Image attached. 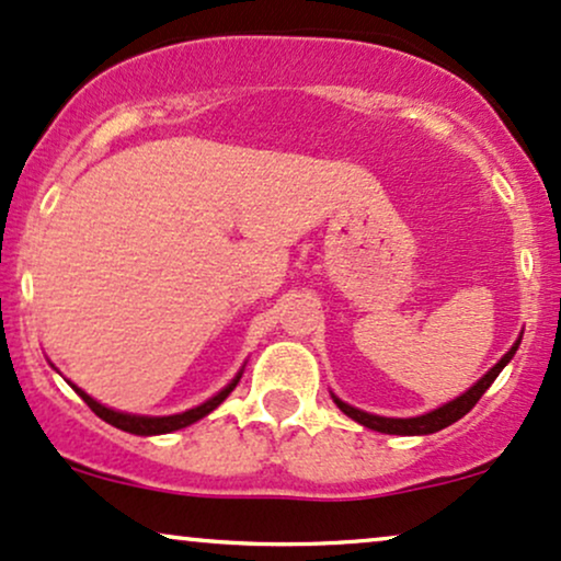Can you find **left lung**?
Returning a JSON list of instances; mask_svg holds the SVG:
<instances>
[{"label":"left lung","mask_w":561,"mask_h":561,"mask_svg":"<svg viewBox=\"0 0 561 561\" xmlns=\"http://www.w3.org/2000/svg\"><path fill=\"white\" fill-rule=\"evenodd\" d=\"M517 346H519V341L510 348V352L504 354L502 359L496 362V365L491 367L489 373L483 375V378L478 380L476 386L470 388V391H465L462 397H457L454 401H449V404L438 407V410H433V412H427V414H420V417H380V414L362 412V410H357V407H352V404H346V401H341L339 397H333V401H335V404H339V410L344 412L346 417L357 420L359 425L370 427V431L388 433V436H427V433L444 431V427H449L451 423H457V420H462L465 414L478 404L480 397H483V393L489 391V386L499 378V373L504 370L506 362L515 357Z\"/></svg>","instance_id":"8db88e82"}]
</instances>
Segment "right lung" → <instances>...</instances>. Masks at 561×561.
Wrapping results in <instances>:
<instances>
[{
  "label": "right lung",
  "instance_id": "obj_1",
  "mask_svg": "<svg viewBox=\"0 0 561 561\" xmlns=\"http://www.w3.org/2000/svg\"><path fill=\"white\" fill-rule=\"evenodd\" d=\"M241 373H243V370H241ZM241 373L236 375V378L230 380V383H228L226 388H222L220 393H215L213 399L204 401V404L194 407V410H188V412H181V414H168V417H147V414L115 412V410H110V407L99 404L96 399H91L89 393L81 391V388H78V386H72V383H70V386L76 388L78 397H81V399L85 401V404H89V410L94 412L96 417H102L104 423H110V425L121 427V431H125V433H134V436H160V433H173V431H181V427H186V425H191V423H196V420L207 417L209 412L217 410V407H220L222 401L228 399V393L233 391L236 386H239Z\"/></svg>",
  "mask_w": 561,
  "mask_h": 561
}]
</instances>
